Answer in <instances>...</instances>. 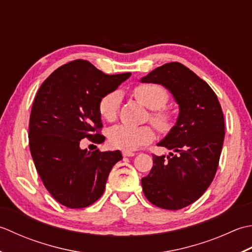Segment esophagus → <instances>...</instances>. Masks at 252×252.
<instances>
[{
    "label": "esophagus",
    "instance_id": "1",
    "mask_svg": "<svg viewBox=\"0 0 252 252\" xmlns=\"http://www.w3.org/2000/svg\"><path fill=\"white\" fill-rule=\"evenodd\" d=\"M136 153L132 152V151H124L123 152V157H133Z\"/></svg>",
    "mask_w": 252,
    "mask_h": 252
}]
</instances>
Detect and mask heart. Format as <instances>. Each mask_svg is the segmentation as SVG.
Returning <instances> with one entry per match:
<instances>
[{"mask_svg":"<svg viewBox=\"0 0 252 252\" xmlns=\"http://www.w3.org/2000/svg\"><path fill=\"white\" fill-rule=\"evenodd\" d=\"M132 94L148 109L152 110L150 121L160 131H168L174 123L173 113L166 109L168 101L167 91L157 84H142L135 87ZM121 103V95L117 91H111L100 99L97 110L102 119L113 122L117 116ZM155 138V130L151 126L117 125L109 132L111 145L125 151H132L150 143Z\"/></svg>","mask_w":252,"mask_h":252,"instance_id":"heart-1","label":"heart"}]
</instances>
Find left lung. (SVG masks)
I'll return each mask as SVG.
<instances>
[{
    "instance_id": "8db88e82",
    "label": "left lung",
    "mask_w": 252,
    "mask_h": 252,
    "mask_svg": "<svg viewBox=\"0 0 252 252\" xmlns=\"http://www.w3.org/2000/svg\"><path fill=\"white\" fill-rule=\"evenodd\" d=\"M141 83L164 86L179 105L175 126L158 143L174 153L152 155L142 190L158 208L183 209L202 196L217 173L225 136L222 107L211 87L178 62L152 70Z\"/></svg>"
}]
</instances>
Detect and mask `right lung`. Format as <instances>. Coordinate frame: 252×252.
<instances>
[{
  "instance_id": "right-lung-1",
  "label": "right lung",
  "mask_w": 252,
  "mask_h": 252,
  "mask_svg": "<svg viewBox=\"0 0 252 252\" xmlns=\"http://www.w3.org/2000/svg\"><path fill=\"white\" fill-rule=\"evenodd\" d=\"M130 73L106 75L85 60L55 69L39 88L29 120V148L44 187L70 209L89 207L104 192L120 150L88 151L80 140L103 142L100 99Z\"/></svg>"
}]
</instances>
